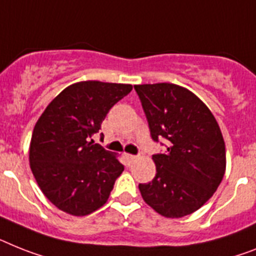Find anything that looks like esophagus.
I'll return each mask as SVG.
<instances>
[{
  "instance_id": "34e87169",
  "label": "esophagus",
  "mask_w": 256,
  "mask_h": 256,
  "mask_svg": "<svg viewBox=\"0 0 256 256\" xmlns=\"http://www.w3.org/2000/svg\"><path fill=\"white\" fill-rule=\"evenodd\" d=\"M124 157H126V164H132V162L136 161V156H132V154H126Z\"/></svg>"
}]
</instances>
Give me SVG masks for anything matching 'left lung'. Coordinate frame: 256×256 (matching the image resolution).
<instances>
[{
    "instance_id": "left-lung-1",
    "label": "left lung",
    "mask_w": 256,
    "mask_h": 256,
    "mask_svg": "<svg viewBox=\"0 0 256 256\" xmlns=\"http://www.w3.org/2000/svg\"><path fill=\"white\" fill-rule=\"evenodd\" d=\"M154 141L168 152L153 156L156 176L138 184L144 202L161 216L180 218L213 196L226 170L222 133L210 110L188 88L161 82L134 85Z\"/></svg>"
}]
</instances>
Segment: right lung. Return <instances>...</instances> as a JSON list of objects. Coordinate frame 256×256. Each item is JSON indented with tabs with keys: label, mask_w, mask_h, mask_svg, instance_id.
I'll return each mask as SVG.
<instances>
[{
	"label": "right lung",
	"mask_w": 256,
	"mask_h": 256,
	"mask_svg": "<svg viewBox=\"0 0 256 256\" xmlns=\"http://www.w3.org/2000/svg\"><path fill=\"white\" fill-rule=\"evenodd\" d=\"M130 84L81 81L65 88L34 126L30 168L44 196L62 212L88 216L103 206L124 171L119 156L92 137Z\"/></svg>",
	"instance_id": "add662e5"
}]
</instances>
